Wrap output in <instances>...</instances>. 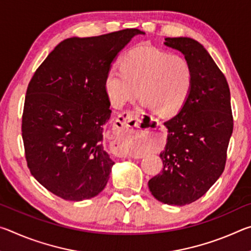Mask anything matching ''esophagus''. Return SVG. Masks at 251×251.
<instances>
[{
    "instance_id": "obj_1",
    "label": "esophagus",
    "mask_w": 251,
    "mask_h": 251,
    "mask_svg": "<svg viewBox=\"0 0 251 251\" xmlns=\"http://www.w3.org/2000/svg\"><path fill=\"white\" fill-rule=\"evenodd\" d=\"M139 125L138 113L135 110H126L121 113L117 116L115 123H114V134L116 136L115 148L118 155L123 157H131V158H139L141 156L130 154L128 151L127 144L133 141L134 133L133 128Z\"/></svg>"
}]
</instances>
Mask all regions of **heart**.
Segmentation results:
<instances>
[{
  "mask_svg": "<svg viewBox=\"0 0 251 251\" xmlns=\"http://www.w3.org/2000/svg\"><path fill=\"white\" fill-rule=\"evenodd\" d=\"M193 86L194 70L188 59L148 45L128 50L122 58L121 69L110 67L104 80L106 95L115 107L141 92L144 105L167 117L180 112Z\"/></svg>",
  "mask_w": 251,
  "mask_h": 251,
  "instance_id": "obj_1",
  "label": "heart"
}]
</instances>
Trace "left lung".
<instances>
[{
    "label": "left lung",
    "instance_id": "left-lung-1",
    "mask_svg": "<svg viewBox=\"0 0 251 251\" xmlns=\"http://www.w3.org/2000/svg\"><path fill=\"white\" fill-rule=\"evenodd\" d=\"M194 70L192 94L184 107L165 122L167 143L160 152L163 171L148 181L152 196L167 205L185 206L203 196L222 175L233 129L227 79L197 41L167 37Z\"/></svg>",
    "mask_w": 251,
    "mask_h": 251
}]
</instances>
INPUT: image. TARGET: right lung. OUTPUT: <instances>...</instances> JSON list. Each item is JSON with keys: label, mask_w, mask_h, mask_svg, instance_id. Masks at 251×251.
<instances>
[{"label": "right lung", "mask_w": 251, "mask_h": 251, "mask_svg": "<svg viewBox=\"0 0 251 251\" xmlns=\"http://www.w3.org/2000/svg\"><path fill=\"white\" fill-rule=\"evenodd\" d=\"M137 28L61 42L28 83L22 115L27 167L56 196L80 201L105 188L114 161L103 146L110 101L105 76Z\"/></svg>", "instance_id": "1"}]
</instances>
